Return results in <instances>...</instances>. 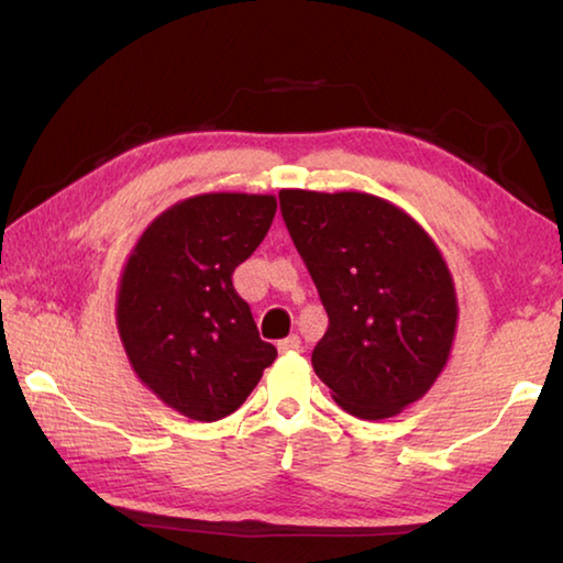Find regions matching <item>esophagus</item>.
I'll list each match as a JSON object with an SVG mask.
<instances>
[{
    "instance_id": "esophagus-1",
    "label": "esophagus",
    "mask_w": 563,
    "mask_h": 563,
    "mask_svg": "<svg viewBox=\"0 0 563 563\" xmlns=\"http://www.w3.org/2000/svg\"><path fill=\"white\" fill-rule=\"evenodd\" d=\"M278 350L280 352H292V350H300V338L298 335H290L278 342Z\"/></svg>"
}]
</instances>
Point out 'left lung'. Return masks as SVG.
I'll return each mask as SVG.
<instances>
[{
  "instance_id": "left-lung-1",
  "label": "left lung",
  "mask_w": 563,
  "mask_h": 563,
  "mask_svg": "<svg viewBox=\"0 0 563 563\" xmlns=\"http://www.w3.org/2000/svg\"><path fill=\"white\" fill-rule=\"evenodd\" d=\"M280 211L330 320L316 375L352 417L399 415L452 355L460 305L442 251L407 211L362 190L283 188Z\"/></svg>"
}]
</instances>
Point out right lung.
I'll return each instance as SVG.
<instances>
[{"mask_svg": "<svg viewBox=\"0 0 563 563\" xmlns=\"http://www.w3.org/2000/svg\"><path fill=\"white\" fill-rule=\"evenodd\" d=\"M271 194H198L166 208L123 263L117 330L136 377L196 422L233 415L278 357L263 342L233 271L261 245Z\"/></svg>", "mask_w": 563, "mask_h": 563, "instance_id": "add662e5", "label": "right lung"}]
</instances>
